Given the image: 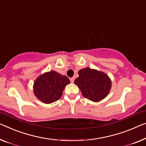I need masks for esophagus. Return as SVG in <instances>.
Segmentation results:
<instances>
[{
    "instance_id": "1",
    "label": "esophagus",
    "mask_w": 146,
    "mask_h": 146,
    "mask_svg": "<svg viewBox=\"0 0 146 146\" xmlns=\"http://www.w3.org/2000/svg\"><path fill=\"white\" fill-rule=\"evenodd\" d=\"M74 80H75V77H71V78H70V81H71V82H74Z\"/></svg>"
}]
</instances>
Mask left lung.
Segmentation results:
<instances>
[{"mask_svg":"<svg viewBox=\"0 0 146 146\" xmlns=\"http://www.w3.org/2000/svg\"><path fill=\"white\" fill-rule=\"evenodd\" d=\"M79 77L74 83L79 87L82 96L92 102H99L107 96L111 82L106 73L89 67L80 69Z\"/></svg>","mask_w":146,"mask_h":146,"instance_id":"1","label":"left lung"}]
</instances>
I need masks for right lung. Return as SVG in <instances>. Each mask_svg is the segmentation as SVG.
<instances>
[{
  "label": "right lung",
  "mask_w": 146,
  "mask_h": 146,
  "mask_svg": "<svg viewBox=\"0 0 146 146\" xmlns=\"http://www.w3.org/2000/svg\"><path fill=\"white\" fill-rule=\"evenodd\" d=\"M69 83L70 80L66 76L50 71L35 80L33 92L39 100L44 104H51L62 97L65 87Z\"/></svg>",
  "instance_id": "obj_1"
}]
</instances>
